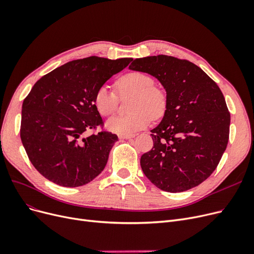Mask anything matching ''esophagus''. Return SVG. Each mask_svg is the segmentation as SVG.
<instances>
[{
    "label": "esophagus",
    "mask_w": 254,
    "mask_h": 254,
    "mask_svg": "<svg viewBox=\"0 0 254 254\" xmlns=\"http://www.w3.org/2000/svg\"><path fill=\"white\" fill-rule=\"evenodd\" d=\"M133 137H135V136L134 135H119L120 139H130Z\"/></svg>",
    "instance_id": "esophagus-1"
}]
</instances>
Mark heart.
<instances>
[{
	"instance_id": "b5f03b06",
	"label": "heart",
	"mask_w": 254,
	"mask_h": 254,
	"mask_svg": "<svg viewBox=\"0 0 254 254\" xmlns=\"http://www.w3.org/2000/svg\"><path fill=\"white\" fill-rule=\"evenodd\" d=\"M154 83L151 75L142 71H129L117 79L115 88L120 97L134 94L129 105L133 112L109 119L107 128L119 135H131L147 127L152 118L162 117L167 109V95ZM94 105L102 116H111L118 108L119 97L114 90L102 86L94 94Z\"/></svg>"
}]
</instances>
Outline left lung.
<instances>
[{"mask_svg": "<svg viewBox=\"0 0 254 254\" xmlns=\"http://www.w3.org/2000/svg\"><path fill=\"white\" fill-rule=\"evenodd\" d=\"M129 69L147 72L167 92V109L151 129L152 148L141 168L159 189L184 192L205 181L221 160L230 113L218 85L194 63L167 55L135 59Z\"/></svg>", "mask_w": 254, "mask_h": 254, "instance_id": "obj_1", "label": "left lung"}]
</instances>
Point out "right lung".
Instances as JSON below:
<instances>
[{"instance_id":"add662e5","label":"right lung","mask_w":254,"mask_h":254,"mask_svg":"<svg viewBox=\"0 0 254 254\" xmlns=\"http://www.w3.org/2000/svg\"><path fill=\"white\" fill-rule=\"evenodd\" d=\"M133 60L97 56L69 61L43 75L21 108L20 139L35 169L54 184L80 187L91 182L107 164L118 137L104 127L94 94Z\"/></svg>"}]
</instances>
